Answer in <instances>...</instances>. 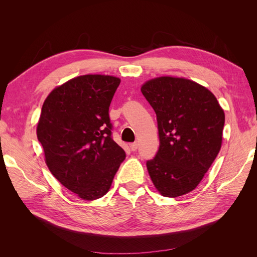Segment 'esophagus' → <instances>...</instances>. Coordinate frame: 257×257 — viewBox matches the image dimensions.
Segmentation results:
<instances>
[{
  "instance_id": "1",
  "label": "esophagus",
  "mask_w": 257,
  "mask_h": 257,
  "mask_svg": "<svg viewBox=\"0 0 257 257\" xmlns=\"http://www.w3.org/2000/svg\"><path fill=\"white\" fill-rule=\"evenodd\" d=\"M130 148H131V150H132V151H136V150H137V148H138V144H137V143L131 144V145H130Z\"/></svg>"
}]
</instances>
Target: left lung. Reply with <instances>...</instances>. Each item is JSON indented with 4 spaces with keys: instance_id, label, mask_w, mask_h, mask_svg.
I'll return each instance as SVG.
<instances>
[{
    "instance_id": "obj_1",
    "label": "left lung",
    "mask_w": 257,
    "mask_h": 257,
    "mask_svg": "<svg viewBox=\"0 0 257 257\" xmlns=\"http://www.w3.org/2000/svg\"><path fill=\"white\" fill-rule=\"evenodd\" d=\"M141 90L157 113L160 136L148 173L161 195L182 196L196 189L220 152L224 110L211 91L183 77H157Z\"/></svg>"
}]
</instances>
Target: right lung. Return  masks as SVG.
Instances as JSON below:
<instances>
[{"label":"right lung","instance_id":"add662e5","mask_svg":"<svg viewBox=\"0 0 257 257\" xmlns=\"http://www.w3.org/2000/svg\"><path fill=\"white\" fill-rule=\"evenodd\" d=\"M121 80L82 75L54 88L45 99L36 134L50 173L84 200L110 190L125 152L111 138L109 106Z\"/></svg>","mask_w":257,"mask_h":257}]
</instances>
